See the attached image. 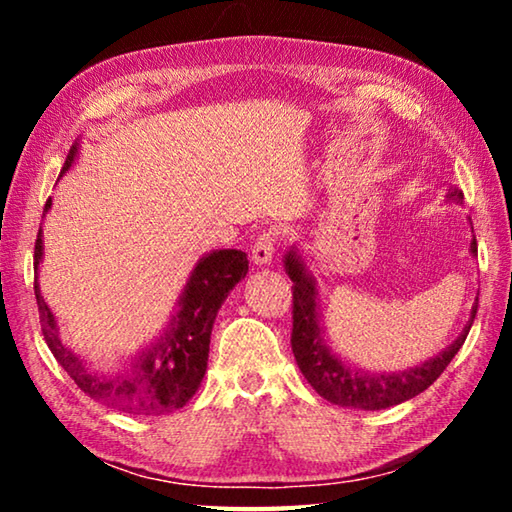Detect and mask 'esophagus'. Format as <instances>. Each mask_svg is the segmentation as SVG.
Listing matches in <instances>:
<instances>
[{
  "mask_svg": "<svg viewBox=\"0 0 512 512\" xmlns=\"http://www.w3.org/2000/svg\"><path fill=\"white\" fill-rule=\"evenodd\" d=\"M275 241H277V232L268 230L264 235H259L250 255H253V262L257 266H266L273 262V253H275Z\"/></svg>",
  "mask_w": 512,
  "mask_h": 512,
  "instance_id": "1",
  "label": "esophagus"
}]
</instances>
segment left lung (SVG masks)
<instances>
[{
  "label": "left lung",
  "mask_w": 512,
  "mask_h": 512,
  "mask_svg": "<svg viewBox=\"0 0 512 512\" xmlns=\"http://www.w3.org/2000/svg\"><path fill=\"white\" fill-rule=\"evenodd\" d=\"M449 203H463V192L458 187L447 189ZM470 253L476 255V239H472ZM284 268L293 282V332H291V350L298 361V368L305 379L314 386V391L325 397L327 402L348 406V409L361 411H379L388 406L402 404L411 397L420 395L422 391L436 381L449 361L456 357V352L463 348V343L470 334L474 323L476 307L474 302L470 311V320L458 339L449 343L443 352L436 357L420 363L415 368L395 370V372H370L357 366L345 363L339 354L332 352L325 341L323 314L318 305V289L316 277L307 268L298 246H291L289 253L284 255Z\"/></svg>",
  "instance_id": "1"
}]
</instances>
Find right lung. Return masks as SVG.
<instances>
[{
	"label": "right lung",
	"mask_w": 512,
	"mask_h": 512,
	"mask_svg": "<svg viewBox=\"0 0 512 512\" xmlns=\"http://www.w3.org/2000/svg\"><path fill=\"white\" fill-rule=\"evenodd\" d=\"M76 153H79V144L69 149L65 167L60 173L72 167ZM49 207L51 198L45 205V212H49ZM42 253H45V246H42L40 228L36 253H33L36 275ZM246 273L248 257L241 250L223 248L203 255L196 262L194 271L189 273L185 289L176 302V311H173L164 332L155 336L153 343L146 348L135 352L124 366L110 372L90 368L88 361L60 341L56 316L51 314L45 298L40 296L38 277L33 282V289H36L40 325L49 350L54 352L56 361L83 393L121 413L164 415L183 409L196 395L207 370V354H210V336L216 314H219L228 293L235 289L237 282L244 280Z\"/></svg>",
	"instance_id": "1"
}]
</instances>
